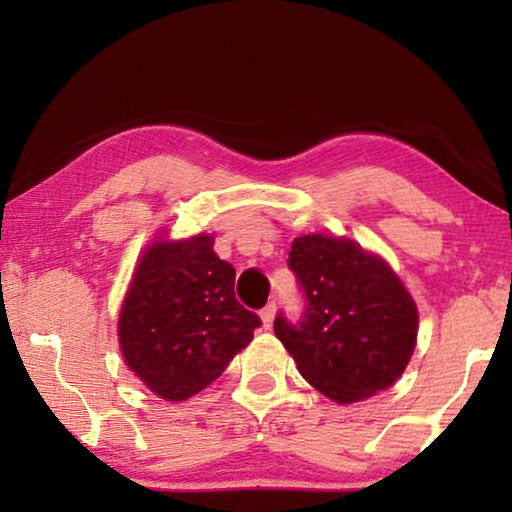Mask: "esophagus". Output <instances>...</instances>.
I'll use <instances>...</instances> for the list:
<instances>
[{"instance_id": "esophagus-1", "label": "esophagus", "mask_w": 512, "mask_h": 512, "mask_svg": "<svg viewBox=\"0 0 512 512\" xmlns=\"http://www.w3.org/2000/svg\"><path fill=\"white\" fill-rule=\"evenodd\" d=\"M275 302H271V305H266L262 311H259V316H262V327L264 329H271L273 327V318H275Z\"/></svg>"}]
</instances>
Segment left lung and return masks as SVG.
<instances>
[{
	"label": "left lung",
	"instance_id": "1",
	"mask_svg": "<svg viewBox=\"0 0 512 512\" xmlns=\"http://www.w3.org/2000/svg\"><path fill=\"white\" fill-rule=\"evenodd\" d=\"M305 314L275 318V336L311 386L339 404L368 400L402 377L418 339V309L384 259L345 237L291 244Z\"/></svg>",
	"mask_w": 512,
	"mask_h": 512
}]
</instances>
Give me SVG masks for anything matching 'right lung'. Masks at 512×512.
<instances>
[{
  "instance_id": "right-lung-1",
  "label": "right lung",
  "mask_w": 512,
  "mask_h": 512,
  "mask_svg": "<svg viewBox=\"0 0 512 512\" xmlns=\"http://www.w3.org/2000/svg\"><path fill=\"white\" fill-rule=\"evenodd\" d=\"M212 246L210 235L155 239L119 311L126 366L167 402H183L219 379L262 325L237 302L235 268Z\"/></svg>"
}]
</instances>
